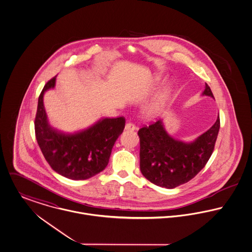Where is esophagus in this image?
I'll return each mask as SVG.
<instances>
[{
	"label": "esophagus",
	"mask_w": 252,
	"mask_h": 252,
	"mask_svg": "<svg viewBox=\"0 0 252 252\" xmlns=\"http://www.w3.org/2000/svg\"><path fill=\"white\" fill-rule=\"evenodd\" d=\"M136 129H137V127H136L133 124H131V123H127V124H126V126H125V130L133 131V130H136Z\"/></svg>",
	"instance_id": "obj_1"
}]
</instances>
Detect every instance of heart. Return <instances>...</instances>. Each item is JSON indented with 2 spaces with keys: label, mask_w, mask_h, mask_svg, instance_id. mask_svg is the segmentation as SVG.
Masks as SVG:
<instances>
[{
  "label": "heart",
  "mask_w": 252,
  "mask_h": 252,
  "mask_svg": "<svg viewBox=\"0 0 252 252\" xmlns=\"http://www.w3.org/2000/svg\"><path fill=\"white\" fill-rule=\"evenodd\" d=\"M161 79L160 76H156L155 78V82L159 81ZM169 96V92L167 90H164L157 94L143 109V115L148 120H153L159 116L165 106L166 100Z\"/></svg>",
  "instance_id": "obj_1"
}]
</instances>
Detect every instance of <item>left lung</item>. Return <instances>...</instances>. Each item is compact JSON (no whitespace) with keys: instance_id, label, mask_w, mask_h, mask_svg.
<instances>
[{"instance_id":"left-lung-1","label":"left lung","mask_w":252,"mask_h":252,"mask_svg":"<svg viewBox=\"0 0 252 252\" xmlns=\"http://www.w3.org/2000/svg\"><path fill=\"white\" fill-rule=\"evenodd\" d=\"M202 96L214 98L207 83ZM219 129L220 116L206 132L187 143L169 135L163 120L142 127L138 131L141 173L152 183L167 189L188 182L211 157Z\"/></svg>"}]
</instances>
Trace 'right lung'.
<instances>
[{
	"label": "right lung",
	"instance_id": "right-lung-1",
	"mask_svg": "<svg viewBox=\"0 0 252 252\" xmlns=\"http://www.w3.org/2000/svg\"><path fill=\"white\" fill-rule=\"evenodd\" d=\"M57 77L44 86L38 98L35 134L40 150L58 174L73 180L88 179L105 169L112 148L123 133V117L100 118L87 128L66 133L53 127L44 106V95L54 89Z\"/></svg>",
	"mask_w": 252,
	"mask_h": 252
}]
</instances>
